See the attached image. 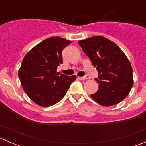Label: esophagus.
<instances>
[{
	"mask_svg": "<svg viewBox=\"0 0 146 146\" xmlns=\"http://www.w3.org/2000/svg\"><path fill=\"white\" fill-rule=\"evenodd\" d=\"M80 80H88V79H90L91 77H89L88 75H86V76H84V77H78Z\"/></svg>",
	"mask_w": 146,
	"mask_h": 146,
	"instance_id": "1",
	"label": "esophagus"
}]
</instances>
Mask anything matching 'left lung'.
<instances>
[{
  "label": "left lung",
  "mask_w": 146,
  "mask_h": 146,
  "mask_svg": "<svg viewBox=\"0 0 146 146\" xmlns=\"http://www.w3.org/2000/svg\"><path fill=\"white\" fill-rule=\"evenodd\" d=\"M78 44L98 71L99 89L91 98L103 106L121 102L133 86L132 68L126 55L114 42L100 36Z\"/></svg>",
  "instance_id": "left-lung-1"
}]
</instances>
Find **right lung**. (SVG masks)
<instances>
[{"label":"right lung","instance_id":"right-lung-1","mask_svg":"<svg viewBox=\"0 0 146 146\" xmlns=\"http://www.w3.org/2000/svg\"><path fill=\"white\" fill-rule=\"evenodd\" d=\"M71 42L60 37H50L36 45L25 55L18 72L20 82L33 102L50 107L60 101L76 76L57 73L63 64L62 50Z\"/></svg>","mask_w":146,"mask_h":146}]
</instances>
